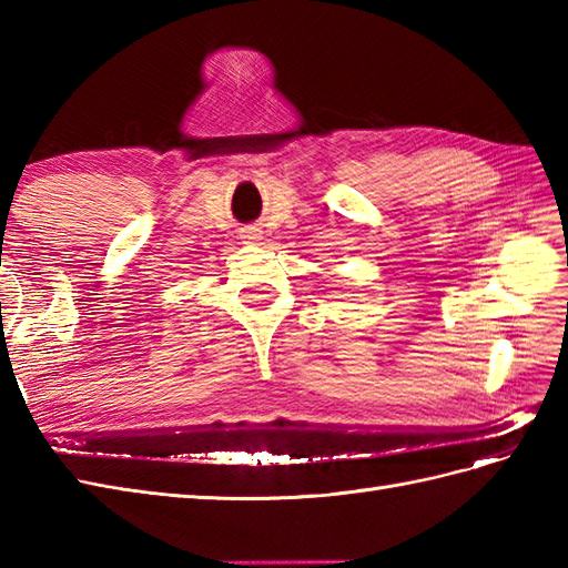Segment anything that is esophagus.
I'll use <instances>...</instances> for the list:
<instances>
[{
	"label": "esophagus",
	"mask_w": 568,
	"mask_h": 568,
	"mask_svg": "<svg viewBox=\"0 0 568 568\" xmlns=\"http://www.w3.org/2000/svg\"><path fill=\"white\" fill-rule=\"evenodd\" d=\"M242 239H244V244H257V242H261V230H255V227L244 230Z\"/></svg>",
	"instance_id": "34e87169"
}]
</instances>
